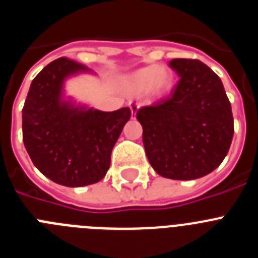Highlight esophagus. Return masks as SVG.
I'll return each mask as SVG.
<instances>
[{"instance_id": "obj_1", "label": "esophagus", "mask_w": 258, "mask_h": 258, "mask_svg": "<svg viewBox=\"0 0 258 258\" xmlns=\"http://www.w3.org/2000/svg\"><path fill=\"white\" fill-rule=\"evenodd\" d=\"M129 107H131V111H132V118H136V113L137 111H138V108H140V104L131 102V103H129Z\"/></svg>"}]
</instances>
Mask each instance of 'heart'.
Here are the masks:
<instances>
[{"label":"heart","mask_w":258,"mask_h":258,"mask_svg":"<svg viewBox=\"0 0 258 258\" xmlns=\"http://www.w3.org/2000/svg\"><path fill=\"white\" fill-rule=\"evenodd\" d=\"M174 76L166 67L147 66L136 71L126 80L127 90L133 94H141L145 90L155 97H161L169 92L173 86Z\"/></svg>","instance_id":"heart-1"}]
</instances>
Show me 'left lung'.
<instances>
[{
	"mask_svg": "<svg viewBox=\"0 0 258 258\" xmlns=\"http://www.w3.org/2000/svg\"><path fill=\"white\" fill-rule=\"evenodd\" d=\"M179 76L168 98L137 111L143 146L157 174L197 179L213 172L234 136L231 104L222 81L197 59H172Z\"/></svg>",
	"mask_w": 258,
	"mask_h": 258,
	"instance_id": "left-lung-1",
	"label": "left lung"
}]
</instances>
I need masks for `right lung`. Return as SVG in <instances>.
Listing matches in <instances>:
<instances>
[{"mask_svg": "<svg viewBox=\"0 0 258 258\" xmlns=\"http://www.w3.org/2000/svg\"><path fill=\"white\" fill-rule=\"evenodd\" d=\"M89 71L72 59H55L33 79L22 111L23 142L32 163L67 187L103 178L113 146L132 116L129 107L103 112L63 99L64 80Z\"/></svg>", "mask_w": 258, "mask_h": 258, "instance_id": "right-lung-1", "label": "right lung"}]
</instances>
